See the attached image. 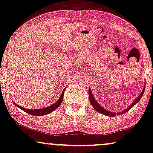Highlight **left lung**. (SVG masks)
Returning a JSON list of instances; mask_svg holds the SVG:
<instances>
[{
	"label": "left lung",
	"mask_w": 153,
	"mask_h": 153,
	"mask_svg": "<svg viewBox=\"0 0 153 153\" xmlns=\"http://www.w3.org/2000/svg\"><path fill=\"white\" fill-rule=\"evenodd\" d=\"M145 88L146 87H144L143 90L142 92H141L140 95H139L138 97L136 98V100H135V101L133 102L132 104H131L130 107H128L127 109H126L123 110V111H120L119 113H115V112H111V111H108L107 109H104V108H103L102 107L101 105H100L97 102V101L95 100V99L94 98V96H93V94H92V91H91V89H89V97H90V102H91V104H92V107H94V109L96 110L97 111L100 112V113H102L104 115H106V116H109V117H115V116L117 115H121V114H123L126 113V112H127L128 111L129 109H131V108H132L133 106L135 105L136 103H138V102L140 101V100L141 99V97H142L143 94L144 93V91H145Z\"/></svg>",
	"instance_id": "left-lung-1"
}]
</instances>
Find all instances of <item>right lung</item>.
Segmentation results:
<instances>
[{
	"label": "right lung",
	"mask_w": 153,
	"mask_h": 153,
	"mask_svg": "<svg viewBox=\"0 0 153 153\" xmlns=\"http://www.w3.org/2000/svg\"><path fill=\"white\" fill-rule=\"evenodd\" d=\"M65 88H66V87H65V88H64V90H63L62 94H61V95L59 97V99L56 102L53 104H52V105L49 106V107H44V108H42V109H25L24 107H20V106L17 105V104L14 103V102H13V103H14L17 107H19L20 109L23 110V111H25L26 113L30 114H31V115L43 116V115L49 114L51 113V112L54 111L55 109H56V108L59 107V106L61 105V104L62 103V101L63 99V94H64Z\"/></svg>",
	"instance_id": "right-lung-1"
}]
</instances>
